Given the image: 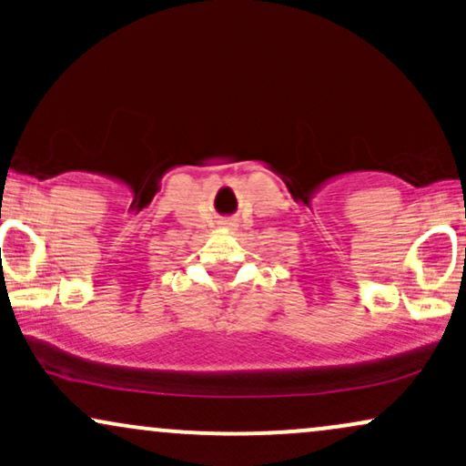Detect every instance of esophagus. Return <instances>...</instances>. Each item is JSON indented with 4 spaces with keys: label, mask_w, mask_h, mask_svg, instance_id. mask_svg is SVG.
Listing matches in <instances>:
<instances>
[{
    "label": "esophagus",
    "mask_w": 466,
    "mask_h": 466,
    "mask_svg": "<svg viewBox=\"0 0 466 466\" xmlns=\"http://www.w3.org/2000/svg\"><path fill=\"white\" fill-rule=\"evenodd\" d=\"M221 226H223V228H237V223H234V221H229V218H228V221H223Z\"/></svg>",
    "instance_id": "obj_1"
}]
</instances>
